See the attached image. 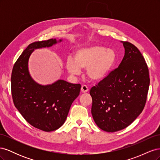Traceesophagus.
Listing matches in <instances>:
<instances>
[{
    "label": "esophagus",
    "mask_w": 160,
    "mask_h": 160,
    "mask_svg": "<svg viewBox=\"0 0 160 160\" xmlns=\"http://www.w3.org/2000/svg\"><path fill=\"white\" fill-rule=\"evenodd\" d=\"M81 90L82 93H87V92H88V91H89V88H88V87L87 86V85H83L81 86Z\"/></svg>",
    "instance_id": "esophagus-1"
}]
</instances>
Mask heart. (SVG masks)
Instances as JSON below:
<instances>
[{"label": "heart", "mask_w": 160, "mask_h": 160, "mask_svg": "<svg viewBox=\"0 0 160 160\" xmlns=\"http://www.w3.org/2000/svg\"><path fill=\"white\" fill-rule=\"evenodd\" d=\"M117 61L118 54L114 49L91 45L79 48L74 52V58H67L66 69L73 75H79L81 69H86L90 80L101 81L109 75Z\"/></svg>", "instance_id": "1"}]
</instances>
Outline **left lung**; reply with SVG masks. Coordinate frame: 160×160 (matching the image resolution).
Returning <instances> with one entry per match:
<instances>
[{"instance_id": "obj_1", "label": "left lung", "mask_w": 160, "mask_h": 160, "mask_svg": "<svg viewBox=\"0 0 160 160\" xmlns=\"http://www.w3.org/2000/svg\"><path fill=\"white\" fill-rule=\"evenodd\" d=\"M125 55L119 67L90 90L91 114L105 132L122 130L136 119L146 105L149 86L148 67L132 43L122 41Z\"/></svg>"}]
</instances>
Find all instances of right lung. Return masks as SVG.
I'll list each match as a JSON object with an SVG mask.
<instances>
[{
	"mask_svg": "<svg viewBox=\"0 0 160 160\" xmlns=\"http://www.w3.org/2000/svg\"><path fill=\"white\" fill-rule=\"evenodd\" d=\"M61 41L51 38L31 43L14 63L11 75L14 106L28 123L47 132L63 125L81 86L62 79L50 85L38 84L29 73L28 60L35 49L50 47Z\"/></svg>",
	"mask_w": 160,
	"mask_h": 160,
	"instance_id": "right-lung-1",
	"label": "right lung"
}]
</instances>
